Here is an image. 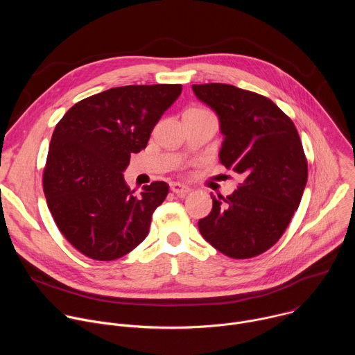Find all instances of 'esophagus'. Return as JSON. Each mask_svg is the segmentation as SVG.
<instances>
[{"label":"esophagus","instance_id":"34e87169","mask_svg":"<svg viewBox=\"0 0 355 355\" xmlns=\"http://www.w3.org/2000/svg\"><path fill=\"white\" fill-rule=\"evenodd\" d=\"M170 188H171V191H173L175 195H178V196H184L185 193H188V192L191 191L189 187H187V185H184V184H180V182H171Z\"/></svg>","mask_w":355,"mask_h":355}]
</instances>
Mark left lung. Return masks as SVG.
I'll list each match as a JSON object with an SVG mask.
<instances>
[{
    "label": "left lung",
    "mask_w": 355,
    "mask_h": 355,
    "mask_svg": "<svg viewBox=\"0 0 355 355\" xmlns=\"http://www.w3.org/2000/svg\"><path fill=\"white\" fill-rule=\"evenodd\" d=\"M195 96L219 119L220 163L241 175L237 189L215 196L198 222L211 245L232 259L272 247L288 227L308 181V163L293 122L271 99L229 84H193Z\"/></svg>",
    "instance_id": "left-lung-1"
}]
</instances>
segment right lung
<instances>
[{"label":"right lung","instance_id":"obj_1","mask_svg":"<svg viewBox=\"0 0 355 355\" xmlns=\"http://www.w3.org/2000/svg\"><path fill=\"white\" fill-rule=\"evenodd\" d=\"M181 89L180 84L111 88L80 101L56 125L44 196L59 230L84 256L116 260L146 239L168 185H143L137 196L123 171Z\"/></svg>","mask_w":355,"mask_h":355}]
</instances>
